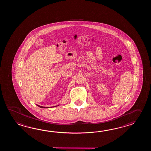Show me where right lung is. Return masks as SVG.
Returning a JSON list of instances; mask_svg holds the SVG:
<instances>
[{
    "label": "right lung",
    "instance_id": "right-lung-1",
    "mask_svg": "<svg viewBox=\"0 0 151 151\" xmlns=\"http://www.w3.org/2000/svg\"><path fill=\"white\" fill-rule=\"evenodd\" d=\"M37 106H39V107H40V108H48V107H44V106H39V105H37Z\"/></svg>",
    "mask_w": 151,
    "mask_h": 151
}]
</instances>
